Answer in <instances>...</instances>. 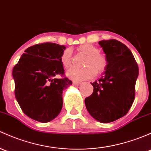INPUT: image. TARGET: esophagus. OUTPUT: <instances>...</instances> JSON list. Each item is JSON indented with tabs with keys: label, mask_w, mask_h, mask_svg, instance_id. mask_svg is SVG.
I'll return each mask as SVG.
<instances>
[{
	"label": "esophagus",
	"mask_w": 151,
	"mask_h": 151,
	"mask_svg": "<svg viewBox=\"0 0 151 151\" xmlns=\"http://www.w3.org/2000/svg\"><path fill=\"white\" fill-rule=\"evenodd\" d=\"M73 84H74V85H75V86H80L81 85L80 82H73Z\"/></svg>",
	"instance_id": "1"
}]
</instances>
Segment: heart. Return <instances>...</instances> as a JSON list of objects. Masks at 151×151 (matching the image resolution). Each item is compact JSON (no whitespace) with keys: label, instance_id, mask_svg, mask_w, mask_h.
<instances>
[{"label":"heart","instance_id":"b5f03b06","mask_svg":"<svg viewBox=\"0 0 151 151\" xmlns=\"http://www.w3.org/2000/svg\"><path fill=\"white\" fill-rule=\"evenodd\" d=\"M78 53L85 57L82 69H71L67 71L66 75L75 82L89 80L96 75H100L106 71L108 65L106 56L100 53L99 49L92 44H83L77 47ZM71 51L70 49L63 50L61 55V62L66 69L71 66Z\"/></svg>","mask_w":151,"mask_h":151}]
</instances>
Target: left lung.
Returning <instances> with one entry per match:
<instances>
[{
    "label": "left lung",
    "instance_id": "8db88e82",
    "mask_svg": "<svg viewBox=\"0 0 151 151\" xmlns=\"http://www.w3.org/2000/svg\"><path fill=\"white\" fill-rule=\"evenodd\" d=\"M108 60L102 77L91 83L93 93L85 99L89 114L102 123H109L126 115L135 96L139 74L131 50L116 40L99 41Z\"/></svg>",
    "mask_w": 151,
    "mask_h": 151
}]
</instances>
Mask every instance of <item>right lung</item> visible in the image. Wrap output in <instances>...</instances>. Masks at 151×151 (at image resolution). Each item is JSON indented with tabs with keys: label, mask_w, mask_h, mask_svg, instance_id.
I'll return each mask as SVG.
<instances>
[{
	"label": "right lung",
	"mask_w": 151,
	"mask_h": 151,
	"mask_svg": "<svg viewBox=\"0 0 151 151\" xmlns=\"http://www.w3.org/2000/svg\"><path fill=\"white\" fill-rule=\"evenodd\" d=\"M66 47L44 42L28 47L13 69L15 97L22 111L40 122H48L61 112L62 93L72 82L63 76L61 55Z\"/></svg>",
	"instance_id": "right-lung-1"
}]
</instances>
